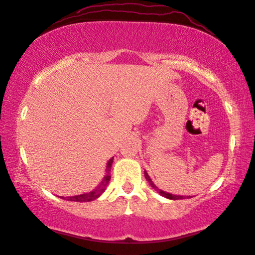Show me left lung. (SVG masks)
I'll use <instances>...</instances> for the list:
<instances>
[{
	"label": "left lung",
	"mask_w": 255,
	"mask_h": 255,
	"mask_svg": "<svg viewBox=\"0 0 255 255\" xmlns=\"http://www.w3.org/2000/svg\"><path fill=\"white\" fill-rule=\"evenodd\" d=\"M144 177H145V179H146V181L149 182V185L151 186V187H152L153 189H155V191H156L157 193H159L160 195L164 196V198L170 199V200H181V199H185V198H186V196H182V195H174V194H171V193L164 192V191H162V189H159L155 184H153L152 180H151V178H150L149 174L146 173V171H144ZM189 198H192V196H187V199H189Z\"/></svg>",
	"instance_id": "1"
}]
</instances>
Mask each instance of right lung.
Wrapping results in <instances>:
<instances>
[{"instance_id": "1", "label": "right lung", "mask_w": 255, "mask_h": 255, "mask_svg": "<svg viewBox=\"0 0 255 255\" xmlns=\"http://www.w3.org/2000/svg\"><path fill=\"white\" fill-rule=\"evenodd\" d=\"M112 163H113V157L106 164L105 175H104L103 180L100 181V184L97 186L93 191L89 193H84V194H81V195L68 196V198H66L67 201H75V202H90V201L98 199L99 196L105 192L107 185H109V182L111 180V167H112Z\"/></svg>"}]
</instances>
